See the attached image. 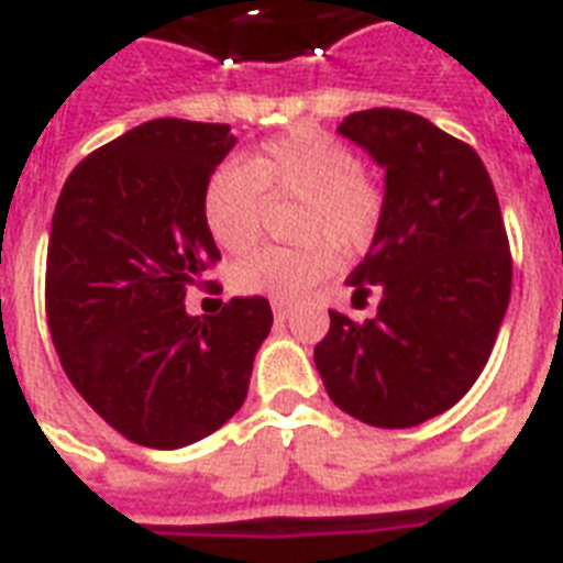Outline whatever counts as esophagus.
Wrapping results in <instances>:
<instances>
[{
  "label": "esophagus",
  "instance_id": "esophagus-1",
  "mask_svg": "<svg viewBox=\"0 0 563 563\" xmlns=\"http://www.w3.org/2000/svg\"><path fill=\"white\" fill-rule=\"evenodd\" d=\"M272 309H274V318H277V321H286L291 312V303L289 300H274Z\"/></svg>",
  "mask_w": 563,
  "mask_h": 563
}]
</instances>
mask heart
<instances>
[{
    "label": "heart",
    "mask_w": 563,
    "mask_h": 563,
    "mask_svg": "<svg viewBox=\"0 0 563 563\" xmlns=\"http://www.w3.org/2000/svg\"><path fill=\"white\" fill-rule=\"evenodd\" d=\"M268 201H300L291 233L303 245L265 247L230 268V289L245 298L291 300L333 272V244L356 254L383 221V189L356 154L327 131L300 125L256 148L247 163L228 161L207 178L203 224L228 254H245L263 233Z\"/></svg>",
    "instance_id": "1"
}]
</instances>
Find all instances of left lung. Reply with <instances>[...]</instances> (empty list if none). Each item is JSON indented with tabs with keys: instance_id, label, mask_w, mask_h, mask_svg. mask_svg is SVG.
Returning a JSON list of instances; mask_svg holds the SVG:
<instances>
[{
	"instance_id": "left-lung-1",
	"label": "left lung",
	"mask_w": 563,
	"mask_h": 563,
	"mask_svg": "<svg viewBox=\"0 0 563 563\" xmlns=\"http://www.w3.org/2000/svg\"><path fill=\"white\" fill-rule=\"evenodd\" d=\"M339 134L385 169V207L347 286L379 291L371 321L330 312L316 368L330 400L379 429L418 427L462 400L511 298V251L479 154L409 110L351 113Z\"/></svg>"
}]
</instances>
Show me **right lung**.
Instances as JSON below:
<instances>
[{
    "label": "right lung",
    "instance_id": "obj_1",
    "mask_svg": "<svg viewBox=\"0 0 563 563\" xmlns=\"http://www.w3.org/2000/svg\"><path fill=\"white\" fill-rule=\"evenodd\" d=\"M233 145L230 125L154 119L87 154L57 198L48 333L75 391L134 444L178 450L228 423L272 330L265 298L184 307L221 260L201 198Z\"/></svg>",
    "mask_w": 563,
    "mask_h": 563
}]
</instances>
